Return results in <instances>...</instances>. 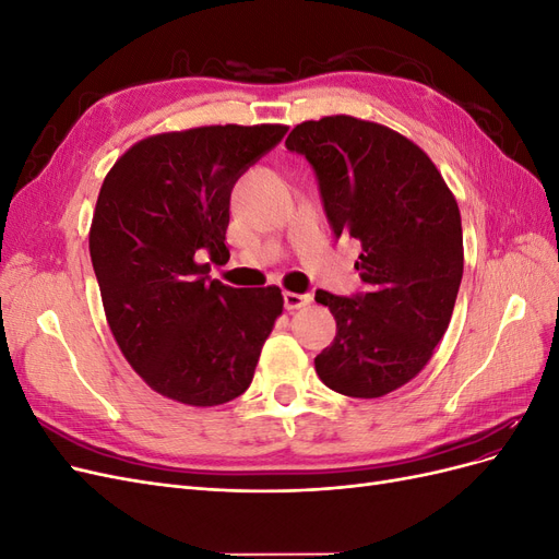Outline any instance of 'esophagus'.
Segmentation results:
<instances>
[{
  "instance_id": "34e87169",
  "label": "esophagus",
  "mask_w": 559,
  "mask_h": 559,
  "mask_svg": "<svg viewBox=\"0 0 559 559\" xmlns=\"http://www.w3.org/2000/svg\"><path fill=\"white\" fill-rule=\"evenodd\" d=\"M312 302L310 294H294V292H284V308L286 310H300Z\"/></svg>"
}]
</instances>
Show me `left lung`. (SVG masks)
I'll use <instances>...</instances> for the list:
<instances>
[{
	"instance_id": "obj_1",
	"label": "left lung",
	"mask_w": 559,
	"mask_h": 559,
	"mask_svg": "<svg viewBox=\"0 0 559 559\" xmlns=\"http://www.w3.org/2000/svg\"><path fill=\"white\" fill-rule=\"evenodd\" d=\"M286 148L312 165L335 238L361 242L366 292L314 296L335 317L317 376L352 399L384 396L448 331L464 273L460 207L425 151L380 123L324 116L296 126Z\"/></svg>"
}]
</instances>
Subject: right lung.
Listing matches in <instances>:
<instances>
[{"label":"right lung","instance_id":"add662e5","mask_svg":"<svg viewBox=\"0 0 559 559\" xmlns=\"http://www.w3.org/2000/svg\"><path fill=\"white\" fill-rule=\"evenodd\" d=\"M286 130L205 126L154 134L130 146L99 189L88 245L109 329L128 364L167 399L207 408L251 384L282 314V292L233 289L210 270L230 259L235 181Z\"/></svg>","mask_w":559,"mask_h":559}]
</instances>
